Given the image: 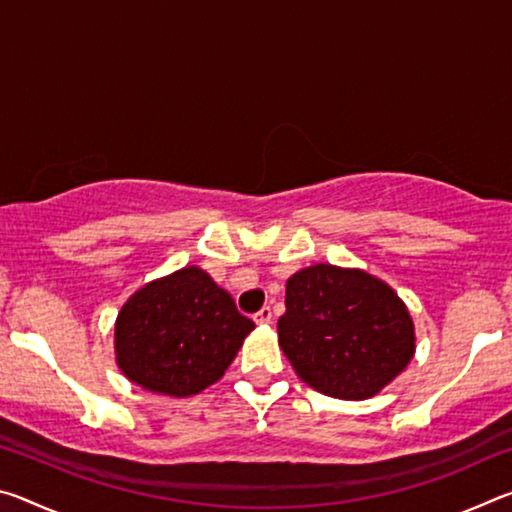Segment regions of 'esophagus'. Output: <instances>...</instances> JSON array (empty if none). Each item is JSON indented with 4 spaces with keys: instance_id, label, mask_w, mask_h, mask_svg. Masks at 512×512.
I'll use <instances>...</instances> for the list:
<instances>
[{
    "instance_id": "34e87169",
    "label": "esophagus",
    "mask_w": 512,
    "mask_h": 512,
    "mask_svg": "<svg viewBox=\"0 0 512 512\" xmlns=\"http://www.w3.org/2000/svg\"><path fill=\"white\" fill-rule=\"evenodd\" d=\"M253 318H255L257 325H266V323H271V320H273V311H271V307H262Z\"/></svg>"
}]
</instances>
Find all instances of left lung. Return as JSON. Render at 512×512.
Instances as JSON below:
<instances>
[{"label":"left lung","mask_w":512,"mask_h":512,"mask_svg":"<svg viewBox=\"0 0 512 512\" xmlns=\"http://www.w3.org/2000/svg\"><path fill=\"white\" fill-rule=\"evenodd\" d=\"M277 336L293 370L316 391L366 400L406 368L413 320L386 282L354 268L316 264L287 282Z\"/></svg>","instance_id":"obj_1"}]
</instances>
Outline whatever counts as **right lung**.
I'll return each mask as SVG.
<instances>
[{"label": "right lung", "mask_w": 512, "mask_h": 512, "mask_svg": "<svg viewBox=\"0 0 512 512\" xmlns=\"http://www.w3.org/2000/svg\"><path fill=\"white\" fill-rule=\"evenodd\" d=\"M253 327L228 291L189 266L146 284L121 307L117 363L146 391L196 395L223 377Z\"/></svg>", "instance_id": "right-lung-1"}]
</instances>
